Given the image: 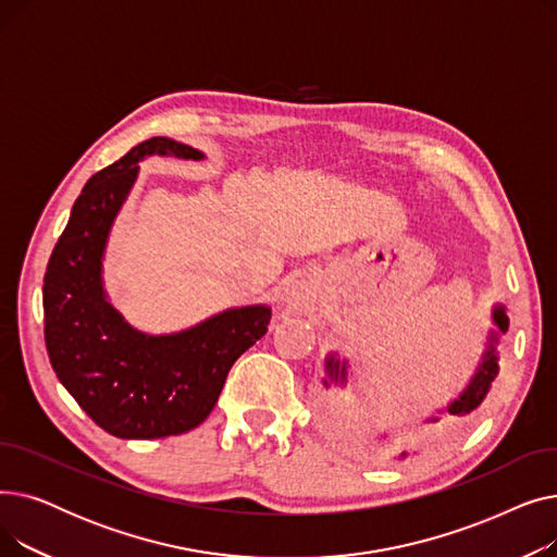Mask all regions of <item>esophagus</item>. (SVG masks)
<instances>
[{
    "label": "esophagus",
    "instance_id": "obj_1",
    "mask_svg": "<svg viewBox=\"0 0 557 557\" xmlns=\"http://www.w3.org/2000/svg\"><path fill=\"white\" fill-rule=\"evenodd\" d=\"M309 305H311V294H309L307 286L298 284V286H294V288H288L286 307H288L290 313H300V311H305Z\"/></svg>",
    "mask_w": 557,
    "mask_h": 557
}]
</instances>
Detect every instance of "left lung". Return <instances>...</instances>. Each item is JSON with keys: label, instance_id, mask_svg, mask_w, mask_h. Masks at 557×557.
<instances>
[{"label": "left lung", "instance_id": "1", "mask_svg": "<svg viewBox=\"0 0 557 557\" xmlns=\"http://www.w3.org/2000/svg\"><path fill=\"white\" fill-rule=\"evenodd\" d=\"M490 320H492V325L485 332L483 352L479 357L474 374L470 376V382L465 384V388L454 399H449L443 408H435L433 413H429L424 418V424L431 431L454 433V431L462 429L467 422L472 420V416L476 413V408L487 397L494 376L499 374L502 336H506V332H508V313H506V307L502 302L492 305ZM320 384H323L325 393H330L332 388L334 391H345L347 384H349V361L345 357H338V352H330L325 357V374H323V379H320ZM376 441L382 443V447H384V443H391V433L382 431L376 435ZM411 454H413V449L399 447L395 451V460H406Z\"/></svg>", "mask_w": 557, "mask_h": 557}]
</instances>
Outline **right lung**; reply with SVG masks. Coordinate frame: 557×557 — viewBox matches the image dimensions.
Instances as JSON below:
<instances>
[{"label":"right lung","mask_w":557,"mask_h":557,"mask_svg":"<svg viewBox=\"0 0 557 557\" xmlns=\"http://www.w3.org/2000/svg\"><path fill=\"white\" fill-rule=\"evenodd\" d=\"M151 156L205 160L169 137L146 139L95 173L76 198L42 286L45 343L55 376L110 435L124 441L181 435L212 413L225 376L269 332L271 307H230L200 323L146 334L110 302L103 257L114 219Z\"/></svg>","instance_id":"obj_1"}]
</instances>
